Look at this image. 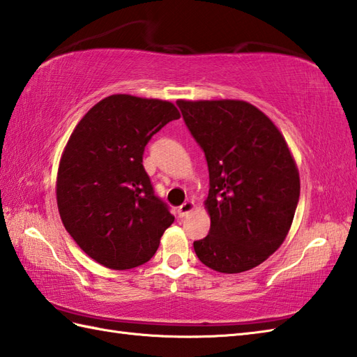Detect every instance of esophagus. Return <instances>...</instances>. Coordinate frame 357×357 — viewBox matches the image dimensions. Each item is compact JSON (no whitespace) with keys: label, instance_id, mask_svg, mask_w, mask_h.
Segmentation results:
<instances>
[{"label":"esophagus","instance_id":"1","mask_svg":"<svg viewBox=\"0 0 357 357\" xmlns=\"http://www.w3.org/2000/svg\"><path fill=\"white\" fill-rule=\"evenodd\" d=\"M193 210H195V202H193V201H185V202L183 204V206L178 207V215H179L181 218H184V216L190 215Z\"/></svg>","mask_w":357,"mask_h":357}]
</instances>
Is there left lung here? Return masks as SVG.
I'll use <instances>...</instances> for the list:
<instances>
[{"instance_id": "8db88e82", "label": "left lung", "mask_w": 357, "mask_h": 357, "mask_svg": "<svg viewBox=\"0 0 357 357\" xmlns=\"http://www.w3.org/2000/svg\"><path fill=\"white\" fill-rule=\"evenodd\" d=\"M178 107L206 153L210 231L193 247L219 273H242L282 245L298 207L301 179L273 121L239 100L185 101Z\"/></svg>"}]
</instances>
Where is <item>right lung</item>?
Instances as JSON below:
<instances>
[{"label": "right lung", "instance_id": "1", "mask_svg": "<svg viewBox=\"0 0 357 357\" xmlns=\"http://www.w3.org/2000/svg\"><path fill=\"white\" fill-rule=\"evenodd\" d=\"M179 118L170 101L110 95L82 116L67 141L56 174L59 216L82 252L104 267L146 264L173 224L142 155L151 136Z\"/></svg>", "mask_w": 357, "mask_h": 357}]
</instances>
